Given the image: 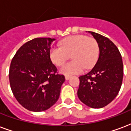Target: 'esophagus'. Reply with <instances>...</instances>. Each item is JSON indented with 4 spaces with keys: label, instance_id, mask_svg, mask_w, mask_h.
<instances>
[{
    "label": "esophagus",
    "instance_id": "1",
    "mask_svg": "<svg viewBox=\"0 0 131 131\" xmlns=\"http://www.w3.org/2000/svg\"><path fill=\"white\" fill-rule=\"evenodd\" d=\"M71 78V77H69V76H65V79L66 80H69V79Z\"/></svg>",
    "mask_w": 131,
    "mask_h": 131
}]
</instances>
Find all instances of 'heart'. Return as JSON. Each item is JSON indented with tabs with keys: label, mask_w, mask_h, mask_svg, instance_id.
Wrapping results in <instances>:
<instances>
[{
	"label": "heart",
	"mask_w": 131,
	"mask_h": 131,
	"mask_svg": "<svg viewBox=\"0 0 131 131\" xmlns=\"http://www.w3.org/2000/svg\"><path fill=\"white\" fill-rule=\"evenodd\" d=\"M98 43L92 37L84 35L71 36L63 39L60 47H52L50 50V58L57 66L63 65L71 54L72 61L60 69L61 74L70 76L81 73L83 69H91L97 61Z\"/></svg>",
	"instance_id": "b5f03b06"
}]
</instances>
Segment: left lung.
I'll use <instances>...</instances> for the list:
<instances>
[{"label": "left lung", "mask_w": 131, "mask_h": 131, "mask_svg": "<svg viewBox=\"0 0 131 131\" xmlns=\"http://www.w3.org/2000/svg\"><path fill=\"white\" fill-rule=\"evenodd\" d=\"M98 43L100 54L90 72L79 77L78 97L91 108H102L112 101L120 91L124 66L120 52L111 40L102 35L88 31Z\"/></svg>", "instance_id": "left-lung-1"}]
</instances>
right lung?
Wrapping results in <instances>:
<instances>
[{
	"instance_id": "obj_1",
	"label": "right lung",
	"mask_w": 131,
	"mask_h": 131,
	"mask_svg": "<svg viewBox=\"0 0 131 131\" xmlns=\"http://www.w3.org/2000/svg\"><path fill=\"white\" fill-rule=\"evenodd\" d=\"M54 38H36L21 46L10 64L9 80L14 96L22 107L35 112L48 110L59 99L65 81L56 74L50 58Z\"/></svg>"
}]
</instances>
